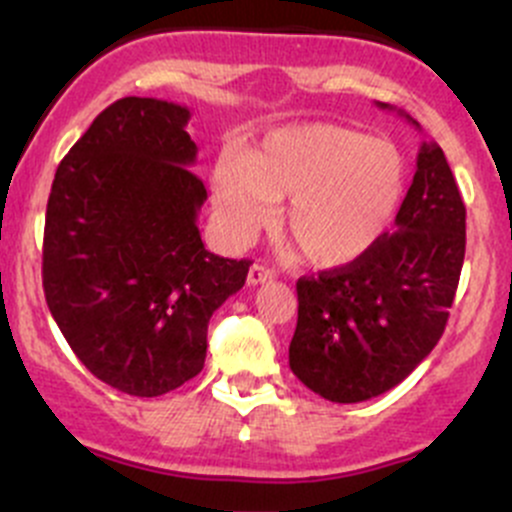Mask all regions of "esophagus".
<instances>
[{"instance_id": "34e87169", "label": "esophagus", "mask_w": 512, "mask_h": 512, "mask_svg": "<svg viewBox=\"0 0 512 512\" xmlns=\"http://www.w3.org/2000/svg\"><path fill=\"white\" fill-rule=\"evenodd\" d=\"M270 280H275V270L267 265H260V262H255V265L250 267V272H247V282H250V285H262V282Z\"/></svg>"}]
</instances>
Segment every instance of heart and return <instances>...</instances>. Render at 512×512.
Segmentation results:
<instances>
[{
    "instance_id": "heart-1",
    "label": "heart",
    "mask_w": 512,
    "mask_h": 512,
    "mask_svg": "<svg viewBox=\"0 0 512 512\" xmlns=\"http://www.w3.org/2000/svg\"><path fill=\"white\" fill-rule=\"evenodd\" d=\"M404 193L406 160L396 143L337 123L275 128L213 173L215 213L227 240L250 242L287 197L282 232L317 267L369 255L394 225Z\"/></svg>"
}]
</instances>
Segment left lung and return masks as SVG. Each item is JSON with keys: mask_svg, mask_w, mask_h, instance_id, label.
<instances>
[{"mask_svg": "<svg viewBox=\"0 0 512 512\" xmlns=\"http://www.w3.org/2000/svg\"><path fill=\"white\" fill-rule=\"evenodd\" d=\"M463 255L461 190L441 146L421 143L396 232L352 265L297 282L289 369L334 404H359L394 389L441 339Z\"/></svg>", "mask_w": 512, "mask_h": 512, "instance_id": "left-lung-1", "label": "left lung"}]
</instances>
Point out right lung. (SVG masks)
<instances>
[{
    "instance_id": "right-lung-1",
    "label": "right lung",
    "mask_w": 512,
    "mask_h": 512,
    "mask_svg": "<svg viewBox=\"0 0 512 512\" xmlns=\"http://www.w3.org/2000/svg\"><path fill=\"white\" fill-rule=\"evenodd\" d=\"M188 106L126 96L101 111L56 168L44 225V294L81 364L153 399L200 374L208 322L250 260L205 250L208 200L188 168Z\"/></svg>"
}]
</instances>
